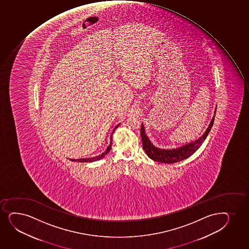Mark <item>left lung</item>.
Wrapping results in <instances>:
<instances>
[{
  "label": "left lung",
  "mask_w": 249,
  "mask_h": 249,
  "mask_svg": "<svg viewBox=\"0 0 249 249\" xmlns=\"http://www.w3.org/2000/svg\"><path fill=\"white\" fill-rule=\"evenodd\" d=\"M214 117L215 114L205 133L198 140H196L195 142H192V143H188V144L182 146L180 148H177L175 149H161L155 147L153 145V143L149 141L148 137L146 136L145 131H144L143 125L142 124V127L140 129V135H141V139H142L143 150L145 151L147 155L151 160L160 162V163H177L182 160H186L187 158L190 157L192 155H194L195 152L197 151V149H199V147L202 145L203 141L205 140L206 138L209 135V131L211 130L212 126L213 124V121H214Z\"/></svg>",
  "instance_id": "obj_1"
}]
</instances>
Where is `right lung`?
I'll list each match as a JSON object with an SVG mask.
<instances>
[{
  "label": "right lung",
  "instance_id": "add662e5",
  "mask_svg": "<svg viewBox=\"0 0 249 249\" xmlns=\"http://www.w3.org/2000/svg\"><path fill=\"white\" fill-rule=\"evenodd\" d=\"M118 126H119V124H118L116 127H115V129L117 128ZM115 129H114L115 130ZM112 134H113V132H112ZM111 140H110V143H109V146L107 147V149H106V151L104 152V153H102L101 155H98V156H96V157H93V158H87V159H79V160H71V161H78V162H83V163H86V162H87V163H89V162H94V161H97V160H100V159H102V158L105 157V155H107L108 154V152L110 150V149H111V144H112V135H111Z\"/></svg>",
  "mask_w": 249,
  "mask_h": 249
}]
</instances>
